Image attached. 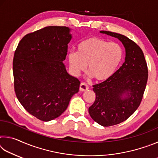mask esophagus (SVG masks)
<instances>
[{
  "label": "esophagus",
  "mask_w": 158,
  "mask_h": 158,
  "mask_svg": "<svg viewBox=\"0 0 158 158\" xmlns=\"http://www.w3.org/2000/svg\"><path fill=\"white\" fill-rule=\"evenodd\" d=\"M89 86L87 84H85L84 82L81 83V84H80V86H79V89L81 91H85V90H89Z\"/></svg>",
  "instance_id": "34e87169"
}]
</instances>
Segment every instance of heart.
<instances>
[{
    "label": "heart",
    "instance_id": "b5f03b06",
    "mask_svg": "<svg viewBox=\"0 0 158 158\" xmlns=\"http://www.w3.org/2000/svg\"><path fill=\"white\" fill-rule=\"evenodd\" d=\"M123 56V52L118 44L91 37L80 42L77 52H69L68 60L69 69L74 76H79L84 71L88 64L89 76L103 81L113 76Z\"/></svg>",
    "mask_w": 158,
    "mask_h": 158
}]
</instances>
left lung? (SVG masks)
Listing matches in <instances>:
<instances>
[{
    "instance_id": "left-lung-1",
    "label": "left lung",
    "mask_w": 158,
    "mask_h": 158,
    "mask_svg": "<svg viewBox=\"0 0 158 158\" xmlns=\"http://www.w3.org/2000/svg\"><path fill=\"white\" fill-rule=\"evenodd\" d=\"M114 37L125 49V62L110 79L93 86L96 98L89 108L90 117L102 126L125 121L137 110L148 80V68L141 48L123 35L101 31Z\"/></svg>"
}]
</instances>
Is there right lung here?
Wrapping results in <instances>:
<instances>
[{
    "label": "right lung",
    "instance_id": "1",
    "mask_svg": "<svg viewBox=\"0 0 158 158\" xmlns=\"http://www.w3.org/2000/svg\"><path fill=\"white\" fill-rule=\"evenodd\" d=\"M66 26H47L21 39L15 52L13 75L18 100L41 121L60 116L80 81L66 70L63 61L72 39Z\"/></svg>",
    "mask_w": 158,
    "mask_h": 158
}]
</instances>
